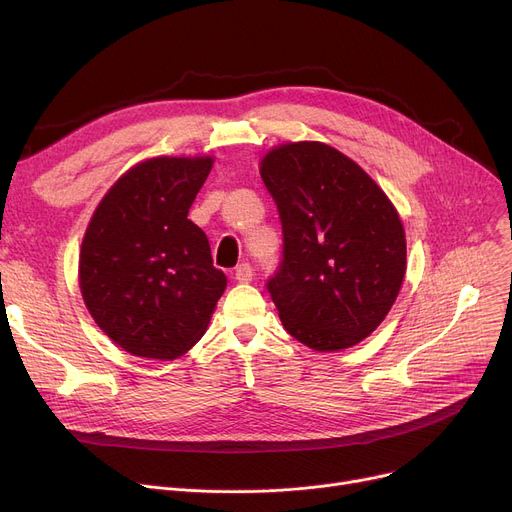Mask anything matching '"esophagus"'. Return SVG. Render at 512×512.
Masks as SVG:
<instances>
[{"label":"esophagus","mask_w":512,"mask_h":512,"mask_svg":"<svg viewBox=\"0 0 512 512\" xmlns=\"http://www.w3.org/2000/svg\"><path fill=\"white\" fill-rule=\"evenodd\" d=\"M234 278H236V282H240V284L251 282V280H253V267H251L249 263H240V265L236 267Z\"/></svg>","instance_id":"obj_1"}]
</instances>
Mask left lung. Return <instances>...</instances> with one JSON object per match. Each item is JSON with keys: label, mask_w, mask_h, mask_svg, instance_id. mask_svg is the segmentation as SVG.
<instances>
[{"label": "left lung", "mask_w": 512, "mask_h": 512, "mask_svg": "<svg viewBox=\"0 0 512 512\" xmlns=\"http://www.w3.org/2000/svg\"><path fill=\"white\" fill-rule=\"evenodd\" d=\"M284 253L267 290L286 332L319 353L351 348L392 309L407 272V238L382 188L338 149L284 143L261 159Z\"/></svg>", "instance_id": "1"}]
</instances>
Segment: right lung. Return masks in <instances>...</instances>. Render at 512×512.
I'll return each mask as SVG.
<instances>
[{
  "label": "right lung",
  "mask_w": 512,
  "mask_h": 512,
  "mask_svg": "<svg viewBox=\"0 0 512 512\" xmlns=\"http://www.w3.org/2000/svg\"><path fill=\"white\" fill-rule=\"evenodd\" d=\"M213 157H151L99 201L78 259L95 324L134 357L172 361L205 334L226 290L205 232L188 220Z\"/></svg>",
  "instance_id": "obj_1"
}]
</instances>
